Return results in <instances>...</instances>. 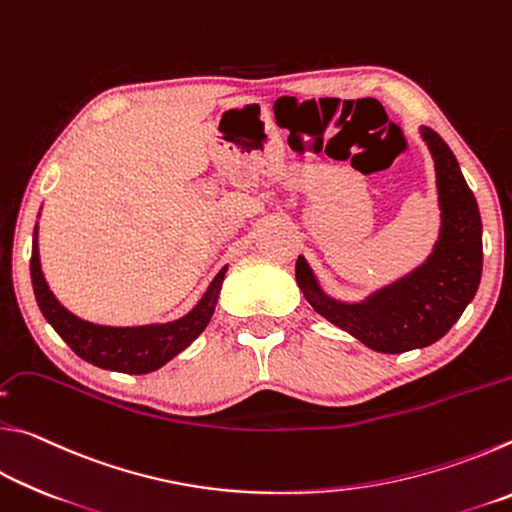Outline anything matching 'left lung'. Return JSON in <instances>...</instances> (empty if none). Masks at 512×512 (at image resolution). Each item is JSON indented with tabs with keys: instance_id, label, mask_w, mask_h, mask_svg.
Listing matches in <instances>:
<instances>
[{
	"instance_id": "left-lung-1",
	"label": "left lung",
	"mask_w": 512,
	"mask_h": 512,
	"mask_svg": "<svg viewBox=\"0 0 512 512\" xmlns=\"http://www.w3.org/2000/svg\"><path fill=\"white\" fill-rule=\"evenodd\" d=\"M422 137L436 160L443 230L429 262L361 305H343L320 293L307 262L298 257L296 280L320 316L386 354L436 343L470 305L481 282V216L458 162L436 131Z\"/></svg>"
}]
</instances>
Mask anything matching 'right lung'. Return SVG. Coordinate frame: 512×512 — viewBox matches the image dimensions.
I'll use <instances>...</instances> for the list:
<instances>
[{
	"instance_id": "right-lung-1",
	"label": "right lung",
	"mask_w": 512,
	"mask_h": 512,
	"mask_svg": "<svg viewBox=\"0 0 512 512\" xmlns=\"http://www.w3.org/2000/svg\"><path fill=\"white\" fill-rule=\"evenodd\" d=\"M225 268L214 277L203 300L189 311L187 316L164 325H142V327H106L94 325L88 320L76 318L60 305L49 291L45 275L40 271L38 255V228L33 232L31 253V282L36 291L38 307L49 325L56 329L60 339L72 348L81 359L92 366L128 372V375H144L162 368L169 359L183 352L198 334L203 332L214 314L216 298H219Z\"/></svg>"
}]
</instances>
